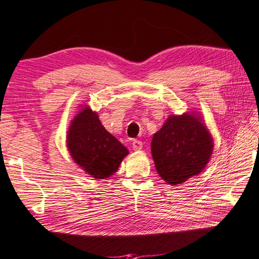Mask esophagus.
Listing matches in <instances>:
<instances>
[{"label":"esophagus","mask_w":259,"mask_h":259,"mask_svg":"<svg viewBox=\"0 0 259 259\" xmlns=\"http://www.w3.org/2000/svg\"><path fill=\"white\" fill-rule=\"evenodd\" d=\"M142 141H140V140H133L132 142V147L134 150H141L142 149Z\"/></svg>","instance_id":"34e87169"}]
</instances>
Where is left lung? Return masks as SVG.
<instances>
[{
	"label": "left lung",
	"mask_w": 259,
	"mask_h": 259,
	"mask_svg": "<svg viewBox=\"0 0 259 259\" xmlns=\"http://www.w3.org/2000/svg\"><path fill=\"white\" fill-rule=\"evenodd\" d=\"M212 151V135L195 111L169 114L151 141L155 167L160 178L173 186L200 175Z\"/></svg>",
	"instance_id": "obj_1"
}]
</instances>
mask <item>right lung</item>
Wrapping results in <instances>:
<instances>
[{
	"instance_id": "1",
	"label": "right lung",
	"mask_w": 259,
	"mask_h": 259,
	"mask_svg": "<svg viewBox=\"0 0 259 259\" xmlns=\"http://www.w3.org/2000/svg\"><path fill=\"white\" fill-rule=\"evenodd\" d=\"M66 145L72 159L87 175L105 179L119 167L128 149L110 134L90 105H80L79 112L71 120Z\"/></svg>"
}]
</instances>
